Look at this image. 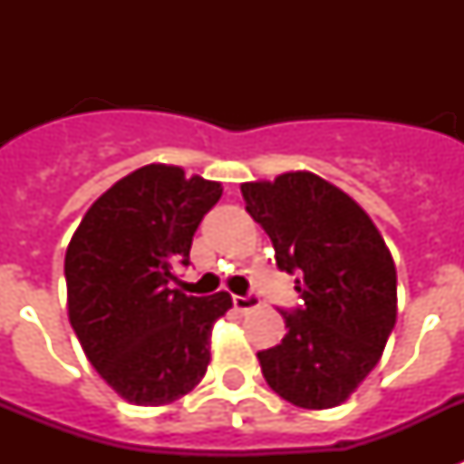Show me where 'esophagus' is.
<instances>
[{
	"label": "esophagus",
	"mask_w": 464,
	"mask_h": 464,
	"mask_svg": "<svg viewBox=\"0 0 464 464\" xmlns=\"http://www.w3.org/2000/svg\"><path fill=\"white\" fill-rule=\"evenodd\" d=\"M233 305H236V310H240V313H246V310L255 308V305H260V296H257V294H246V296H233Z\"/></svg>",
	"instance_id": "obj_1"
}]
</instances>
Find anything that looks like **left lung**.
Listing matches in <instances>:
<instances>
[{
	"mask_svg": "<svg viewBox=\"0 0 464 464\" xmlns=\"http://www.w3.org/2000/svg\"><path fill=\"white\" fill-rule=\"evenodd\" d=\"M240 192L304 301L282 310V344L257 353L262 375L296 407H337L373 371L395 327L392 255L366 211L317 175L284 173Z\"/></svg>",
	"mask_w": 464,
	"mask_h": 464,
	"instance_id": "1",
	"label": "left lung"
}]
</instances>
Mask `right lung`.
<instances>
[{
	"mask_svg": "<svg viewBox=\"0 0 464 464\" xmlns=\"http://www.w3.org/2000/svg\"><path fill=\"white\" fill-rule=\"evenodd\" d=\"M218 182L151 163L91 204L64 257L69 323L91 366L127 402L159 407L188 395L209 363L211 327L231 296L170 289L189 265Z\"/></svg>",
	"mask_w": 464,
	"mask_h": 464,
	"instance_id": "add662e5",
	"label": "right lung"
}]
</instances>
